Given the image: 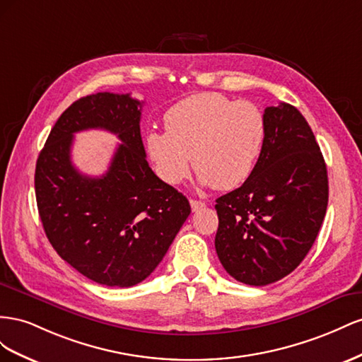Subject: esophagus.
I'll use <instances>...</instances> for the list:
<instances>
[{"label":"esophagus","mask_w":362,"mask_h":362,"mask_svg":"<svg viewBox=\"0 0 362 362\" xmlns=\"http://www.w3.org/2000/svg\"><path fill=\"white\" fill-rule=\"evenodd\" d=\"M189 203H191V209H192V212H197V211L203 209L204 206H206V204H204L203 202H200V200H191Z\"/></svg>","instance_id":"obj_1"}]
</instances>
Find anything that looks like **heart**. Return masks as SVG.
<instances>
[{
    "label": "heart",
    "mask_w": 362,
    "mask_h": 362,
    "mask_svg": "<svg viewBox=\"0 0 362 362\" xmlns=\"http://www.w3.org/2000/svg\"><path fill=\"white\" fill-rule=\"evenodd\" d=\"M163 124L165 133L148 132L144 146L154 173L173 187L189 175V156L203 187H240L253 173L265 139L262 112L218 92L179 101Z\"/></svg>",
    "instance_id": "b5f03b06"
}]
</instances>
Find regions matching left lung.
<instances>
[{
  "label": "left lung",
  "instance_id": "obj_1",
  "mask_svg": "<svg viewBox=\"0 0 362 362\" xmlns=\"http://www.w3.org/2000/svg\"><path fill=\"white\" fill-rule=\"evenodd\" d=\"M265 139L250 177L216 199L215 250L245 285L281 281L298 267L325 220L327 170L305 117L281 103L264 112Z\"/></svg>",
  "mask_w": 362,
  "mask_h": 362
}]
</instances>
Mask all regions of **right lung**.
Returning a JSON list of instances; mask_svg holds the SVG:
<instances>
[{
    "mask_svg": "<svg viewBox=\"0 0 362 362\" xmlns=\"http://www.w3.org/2000/svg\"><path fill=\"white\" fill-rule=\"evenodd\" d=\"M142 103L98 92L62 113L36 162L35 189L48 241L90 281L133 286L163 259L191 214L188 199L148 167L141 138ZM115 132L123 142L110 170L89 178L71 165L74 133Z\"/></svg>",
    "mask_w": 362,
    "mask_h": 362,
    "instance_id": "1",
    "label": "right lung"
}]
</instances>
